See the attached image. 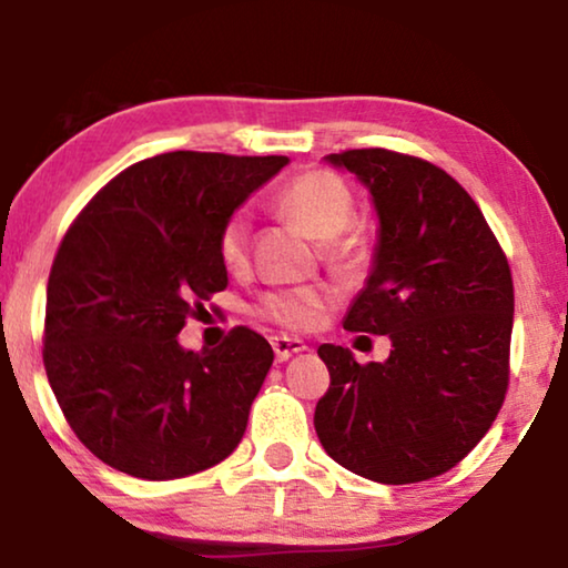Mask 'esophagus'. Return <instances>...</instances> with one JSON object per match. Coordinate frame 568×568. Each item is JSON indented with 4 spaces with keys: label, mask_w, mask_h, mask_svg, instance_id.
Masks as SVG:
<instances>
[{
    "label": "esophagus",
    "mask_w": 568,
    "mask_h": 568,
    "mask_svg": "<svg viewBox=\"0 0 568 568\" xmlns=\"http://www.w3.org/2000/svg\"><path fill=\"white\" fill-rule=\"evenodd\" d=\"M272 348H275L277 362H288L291 356H296V354H301V351H306V343L298 341V337L275 335V337H272Z\"/></svg>",
    "instance_id": "esophagus-1"
}]
</instances>
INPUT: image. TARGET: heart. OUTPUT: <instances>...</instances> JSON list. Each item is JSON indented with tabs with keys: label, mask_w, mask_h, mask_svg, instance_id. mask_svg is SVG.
Instances as JSON below:
<instances>
[{
	"label": "heart",
	"mask_w": 568,
	"mask_h": 568,
	"mask_svg": "<svg viewBox=\"0 0 568 568\" xmlns=\"http://www.w3.org/2000/svg\"><path fill=\"white\" fill-rule=\"evenodd\" d=\"M275 206L280 214L296 222L308 239L327 243V256L335 264H356L362 260V241L348 235L356 217L354 196L341 178L327 170H308L293 178L277 191ZM251 222L246 212H235L222 222L217 254L227 270H243L248 264ZM333 291L325 285L275 291L262 301V314L280 327L312 329L320 325L325 308L333 304Z\"/></svg>",
	"instance_id": "b5f03b06"
}]
</instances>
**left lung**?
<instances>
[{
  "mask_svg": "<svg viewBox=\"0 0 568 568\" xmlns=\"http://www.w3.org/2000/svg\"><path fill=\"white\" fill-rule=\"evenodd\" d=\"M369 191L377 243L343 327L390 337L358 364L322 343L329 390L314 412L327 456L358 477L408 485L454 469L504 404L511 270L475 199L448 172L387 149L327 154Z\"/></svg>",
  "mask_w": 568,
  "mask_h": 568,
  "instance_id": "left-lung-1",
  "label": "left lung"
}]
</instances>
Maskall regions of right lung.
I'll return each instance as SVG.
<instances>
[{"mask_svg": "<svg viewBox=\"0 0 568 568\" xmlns=\"http://www.w3.org/2000/svg\"><path fill=\"white\" fill-rule=\"evenodd\" d=\"M288 156L168 152L135 162L73 222L47 285L44 367L85 448L139 479H178L239 448L272 367L260 333L214 351L178 333L227 288L222 222Z\"/></svg>", "mask_w": 568, "mask_h": 568, "instance_id": "1", "label": "right lung"}]
</instances>
